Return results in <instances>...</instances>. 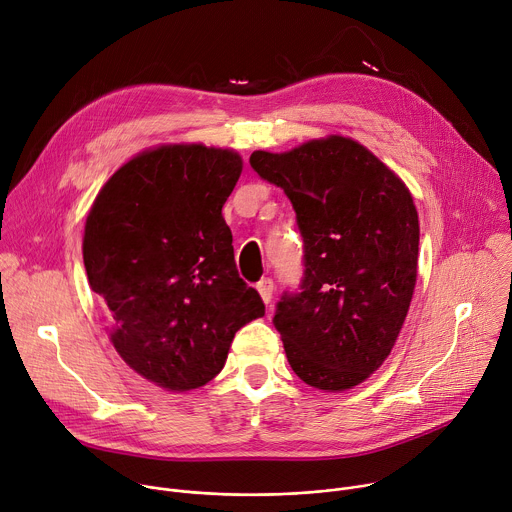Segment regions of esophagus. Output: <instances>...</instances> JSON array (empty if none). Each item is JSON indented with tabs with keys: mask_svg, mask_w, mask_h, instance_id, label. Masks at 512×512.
I'll list each match as a JSON object with an SVG mask.
<instances>
[{
	"mask_svg": "<svg viewBox=\"0 0 512 512\" xmlns=\"http://www.w3.org/2000/svg\"><path fill=\"white\" fill-rule=\"evenodd\" d=\"M257 292L261 294L265 304L271 302V296H273V280H271V277H261V280L257 282Z\"/></svg>",
	"mask_w": 512,
	"mask_h": 512,
	"instance_id": "esophagus-1",
	"label": "esophagus"
}]
</instances>
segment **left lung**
<instances>
[{
  "mask_svg": "<svg viewBox=\"0 0 512 512\" xmlns=\"http://www.w3.org/2000/svg\"><path fill=\"white\" fill-rule=\"evenodd\" d=\"M261 179L290 198L304 239V277L284 292L273 324L296 376L343 392L390 355L418 261V214L404 181L339 134L288 153L255 151Z\"/></svg>",
  "mask_w": 512,
  "mask_h": 512,
  "instance_id": "1",
  "label": "left lung"
}]
</instances>
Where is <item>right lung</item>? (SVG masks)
I'll return each instance as SVG.
<instances>
[{"instance_id": "right-lung-1", "label": "right lung", "mask_w": 512, "mask_h": 512, "mask_svg": "<svg viewBox=\"0 0 512 512\" xmlns=\"http://www.w3.org/2000/svg\"><path fill=\"white\" fill-rule=\"evenodd\" d=\"M241 171L230 149L161 145L124 163L85 220L83 263L112 316V345L169 392L218 376L235 333L265 314L222 218Z\"/></svg>"}]
</instances>
